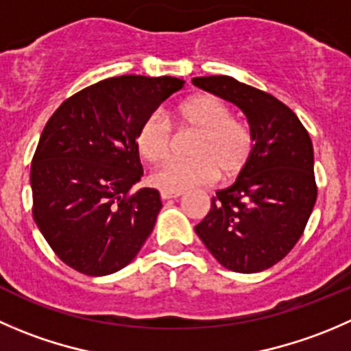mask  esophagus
Listing matches in <instances>:
<instances>
[{"mask_svg": "<svg viewBox=\"0 0 351 351\" xmlns=\"http://www.w3.org/2000/svg\"><path fill=\"white\" fill-rule=\"evenodd\" d=\"M180 195H182V192H165V190H162V192H161V199H162V200L178 199Z\"/></svg>", "mask_w": 351, "mask_h": 351, "instance_id": "esophagus-1", "label": "esophagus"}]
</instances>
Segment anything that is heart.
Wrapping results in <instances>:
<instances>
[{"label":"heart","mask_w":351,"mask_h":351,"mask_svg":"<svg viewBox=\"0 0 351 351\" xmlns=\"http://www.w3.org/2000/svg\"><path fill=\"white\" fill-rule=\"evenodd\" d=\"M182 128L195 130L189 159H173L156 169L149 182L165 192H183L192 186L210 183L221 175L237 176L248 165L254 152V135L245 121L233 118L231 108L213 94H199L176 110ZM173 144V128L168 118L151 113L137 132V149L149 162L168 158Z\"/></svg>","instance_id":"heart-1"}]
</instances>
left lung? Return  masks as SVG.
Here are the masks:
<instances>
[{"label":"left lung","mask_w":351,"mask_h":351,"mask_svg":"<svg viewBox=\"0 0 351 351\" xmlns=\"http://www.w3.org/2000/svg\"><path fill=\"white\" fill-rule=\"evenodd\" d=\"M192 82L240 108L254 135L250 161L233 185L217 190L195 233L226 269H269L300 240L317 199L308 132L287 104L233 77Z\"/></svg>","instance_id":"left-lung-1"}]
</instances>
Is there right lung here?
Masks as SVG:
<instances>
[{
    "mask_svg": "<svg viewBox=\"0 0 351 351\" xmlns=\"http://www.w3.org/2000/svg\"><path fill=\"white\" fill-rule=\"evenodd\" d=\"M185 82L121 75L85 87L53 113L32 166V216L61 261L87 276L128 266L161 210L156 189L132 186L144 169L142 121Z\"/></svg>",
    "mask_w": 351,
    "mask_h": 351,
    "instance_id": "right-lung-1",
    "label": "right lung"
}]
</instances>
